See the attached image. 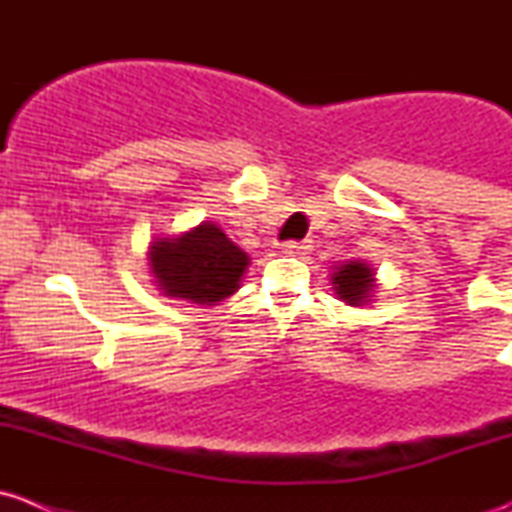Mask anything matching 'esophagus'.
Here are the masks:
<instances>
[{"instance_id": "1", "label": "esophagus", "mask_w": 512, "mask_h": 512, "mask_svg": "<svg viewBox=\"0 0 512 512\" xmlns=\"http://www.w3.org/2000/svg\"><path fill=\"white\" fill-rule=\"evenodd\" d=\"M307 250H309L307 240H292V242H285V245H282V252H285V255H304Z\"/></svg>"}]
</instances>
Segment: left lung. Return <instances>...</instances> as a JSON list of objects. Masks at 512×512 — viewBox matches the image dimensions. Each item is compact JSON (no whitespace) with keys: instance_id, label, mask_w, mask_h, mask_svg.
I'll use <instances>...</instances> for the list:
<instances>
[{"instance_id":"8db88e82","label":"left lung","mask_w":512,"mask_h":512,"mask_svg":"<svg viewBox=\"0 0 512 512\" xmlns=\"http://www.w3.org/2000/svg\"><path fill=\"white\" fill-rule=\"evenodd\" d=\"M332 285L342 302L361 307V304H369L371 297H374V270L361 260L342 262L332 275Z\"/></svg>"}]
</instances>
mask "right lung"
I'll use <instances>...</instances> for the list:
<instances>
[{
	"mask_svg": "<svg viewBox=\"0 0 512 512\" xmlns=\"http://www.w3.org/2000/svg\"><path fill=\"white\" fill-rule=\"evenodd\" d=\"M148 265L165 297L215 304L240 289L250 257L205 220L180 237H160L148 247Z\"/></svg>",
	"mask_w": 512,
	"mask_h": 512,
	"instance_id": "1",
	"label": "right lung"
}]
</instances>
